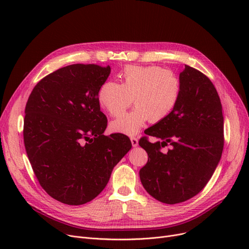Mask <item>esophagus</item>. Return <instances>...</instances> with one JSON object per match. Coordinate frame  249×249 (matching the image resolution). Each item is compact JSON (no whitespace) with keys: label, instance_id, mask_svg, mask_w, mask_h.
Listing matches in <instances>:
<instances>
[{"label":"esophagus","instance_id":"1","mask_svg":"<svg viewBox=\"0 0 249 249\" xmlns=\"http://www.w3.org/2000/svg\"><path fill=\"white\" fill-rule=\"evenodd\" d=\"M130 140H131V143H132V146L133 147H136L138 145V139L137 137H130Z\"/></svg>","mask_w":249,"mask_h":249}]
</instances>
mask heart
<instances>
[{
    "label": "heart",
    "instance_id": "1",
    "mask_svg": "<svg viewBox=\"0 0 249 249\" xmlns=\"http://www.w3.org/2000/svg\"><path fill=\"white\" fill-rule=\"evenodd\" d=\"M120 77L121 85L106 82L98 91L101 107L113 117L122 115L134 100L136 107L111 123L114 132L135 135L148 120L153 124L165 120L179 101L181 81L172 70L129 65Z\"/></svg>",
    "mask_w": 249,
    "mask_h": 249
}]
</instances>
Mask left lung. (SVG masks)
Returning <instances> with one entry per match:
<instances>
[{"instance_id":"left-lung-1","label":"left lung","mask_w":249,"mask_h":249,"mask_svg":"<svg viewBox=\"0 0 249 249\" xmlns=\"http://www.w3.org/2000/svg\"><path fill=\"white\" fill-rule=\"evenodd\" d=\"M179 78L177 107L139 139L148 154L140 180L150 196L165 204L182 203L199 194L213 176L224 147V118L213 83L187 64ZM148 136L160 141L151 143ZM168 144L172 148L161 153Z\"/></svg>"}]
</instances>
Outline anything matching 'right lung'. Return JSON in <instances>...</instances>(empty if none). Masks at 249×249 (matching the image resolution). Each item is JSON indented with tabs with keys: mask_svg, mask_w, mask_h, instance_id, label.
<instances>
[{
	"mask_svg": "<svg viewBox=\"0 0 249 249\" xmlns=\"http://www.w3.org/2000/svg\"><path fill=\"white\" fill-rule=\"evenodd\" d=\"M110 71L109 65H68L39 81L26 104L23 137L29 161L42 189L63 204L95 199L132 147L122 133L103 134L108 120L98 91Z\"/></svg>",
	"mask_w": 249,
	"mask_h": 249,
	"instance_id": "add662e5",
	"label": "right lung"
}]
</instances>
